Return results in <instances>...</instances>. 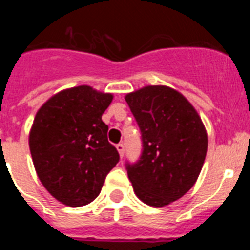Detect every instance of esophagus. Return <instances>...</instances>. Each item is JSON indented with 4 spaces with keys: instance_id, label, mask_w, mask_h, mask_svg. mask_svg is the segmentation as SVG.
Segmentation results:
<instances>
[{
    "instance_id": "obj_1",
    "label": "esophagus",
    "mask_w": 250,
    "mask_h": 250,
    "mask_svg": "<svg viewBox=\"0 0 250 250\" xmlns=\"http://www.w3.org/2000/svg\"><path fill=\"white\" fill-rule=\"evenodd\" d=\"M116 149H118V151H119V155L123 158L124 151H125V146H124V144H118L116 145Z\"/></svg>"
}]
</instances>
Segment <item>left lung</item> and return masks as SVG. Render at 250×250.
Listing matches in <instances>:
<instances>
[{
	"label": "left lung",
	"instance_id": "1",
	"mask_svg": "<svg viewBox=\"0 0 250 250\" xmlns=\"http://www.w3.org/2000/svg\"><path fill=\"white\" fill-rule=\"evenodd\" d=\"M138 121L143 154L126 165L134 193L150 207H165L195 184L208 150L199 114L184 95L169 86L149 85L126 94Z\"/></svg>",
	"mask_w": 250,
	"mask_h": 250
}]
</instances>
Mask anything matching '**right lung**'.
<instances>
[{
  "label": "right lung",
  "mask_w": 250,
  "mask_h": 250,
  "mask_svg": "<svg viewBox=\"0 0 250 250\" xmlns=\"http://www.w3.org/2000/svg\"><path fill=\"white\" fill-rule=\"evenodd\" d=\"M112 94L81 85L51 96L37 111L28 145L40 182L67 207L98 198L119 152L101 120Z\"/></svg>",
  "instance_id": "obj_1"
}]
</instances>
